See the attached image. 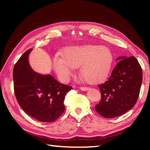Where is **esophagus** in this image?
<instances>
[{"label": "esophagus", "instance_id": "esophagus-1", "mask_svg": "<svg viewBox=\"0 0 150 150\" xmlns=\"http://www.w3.org/2000/svg\"><path fill=\"white\" fill-rule=\"evenodd\" d=\"M88 87H80V89L81 90V91H87V90H88Z\"/></svg>", "mask_w": 150, "mask_h": 150}]
</instances>
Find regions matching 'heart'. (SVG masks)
<instances>
[{
    "label": "heart",
    "instance_id": "b5f03b06",
    "mask_svg": "<svg viewBox=\"0 0 150 150\" xmlns=\"http://www.w3.org/2000/svg\"><path fill=\"white\" fill-rule=\"evenodd\" d=\"M112 62V52L108 47L86 45L68 48L63 52V57H54L53 65L63 80L73 75V68L80 67L81 77L88 83H96L107 76Z\"/></svg>",
    "mask_w": 150,
    "mask_h": 150
}]
</instances>
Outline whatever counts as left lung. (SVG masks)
I'll return each mask as SVG.
<instances>
[{"label":"left lung","instance_id":"obj_1","mask_svg":"<svg viewBox=\"0 0 150 150\" xmlns=\"http://www.w3.org/2000/svg\"><path fill=\"white\" fill-rule=\"evenodd\" d=\"M110 77L98 85L100 103L95 110L103 117L112 118L126 113L137 102L142 82V70L134 56L119 57Z\"/></svg>","mask_w":150,"mask_h":150}]
</instances>
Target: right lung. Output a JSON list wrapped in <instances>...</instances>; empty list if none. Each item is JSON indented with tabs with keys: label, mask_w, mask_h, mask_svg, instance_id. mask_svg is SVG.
Listing matches in <instances>:
<instances>
[{
	"label": "right lung",
	"mask_w": 150,
	"mask_h": 150,
	"mask_svg": "<svg viewBox=\"0 0 150 150\" xmlns=\"http://www.w3.org/2000/svg\"><path fill=\"white\" fill-rule=\"evenodd\" d=\"M32 50H27L14 65V94L27 115L40 122H52L63 113L65 95L73 88L59 83L52 75L35 72L28 62Z\"/></svg>",
	"instance_id": "1"
}]
</instances>
